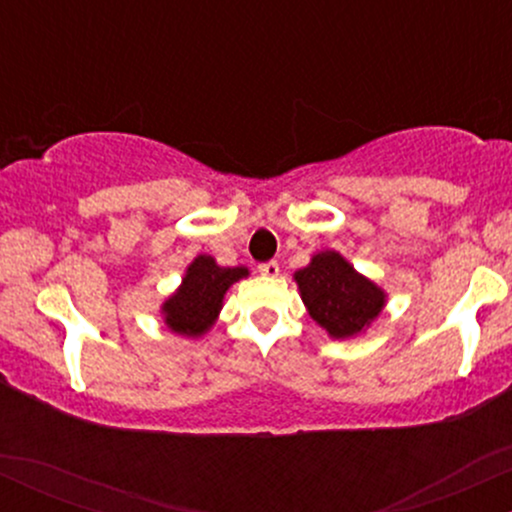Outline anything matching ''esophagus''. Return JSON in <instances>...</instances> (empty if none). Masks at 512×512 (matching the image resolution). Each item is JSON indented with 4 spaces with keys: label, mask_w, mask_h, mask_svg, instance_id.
I'll use <instances>...</instances> for the list:
<instances>
[{
    "label": "esophagus",
    "mask_w": 512,
    "mask_h": 512,
    "mask_svg": "<svg viewBox=\"0 0 512 512\" xmlns=\"http://www.w3.org/2000/svg\"><path fill=\"white\" fill-rule=\"evenodd\" d=\"M257 269H260L262 276H276V274H279V262H274V260L262 262Z\"/></svg>",
    "instance_id": "1"
}]
</instances>
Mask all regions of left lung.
Listing matches in <instances>:
<instances>
[{"label":"left lung","instance_id":"1","mask_svg":"<svg viewBox=\"0 0 512 512\" xmlns=\"http://www.w3.org/2000/svg\"><path fill=\"white\" fill-rule=\"evenodd\" d=\"M296 281L310 317L337 339L366 330L383 310V291L356 274L337 252L315 255L308 267L296 272Z\"/></svg>","mask_w":512,"mask_h":512}]
</instances>
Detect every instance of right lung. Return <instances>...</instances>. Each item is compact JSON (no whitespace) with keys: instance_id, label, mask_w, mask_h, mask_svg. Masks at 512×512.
<instances>
[{"instance_id":"add662e5","label":"right lung","mask_w":512,"mask_h":512,"mask_svg":"<svg viewBox=\"0 0 512 512\" xmlns=\"http://www.w3.org/2000/svg\"><path fill=\"white\" fill-rule=\"evenodd\" d=\"M245 274V267H219L209 255H199L187 269L180 291L163 303L170 330L187 337L207 332L219 315L223 293Z\"/></svg>"}]
</instances>
